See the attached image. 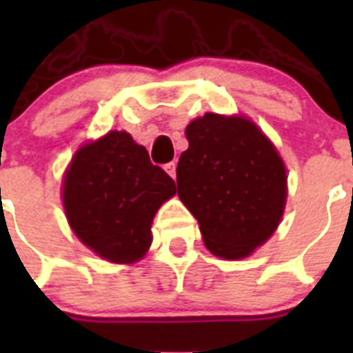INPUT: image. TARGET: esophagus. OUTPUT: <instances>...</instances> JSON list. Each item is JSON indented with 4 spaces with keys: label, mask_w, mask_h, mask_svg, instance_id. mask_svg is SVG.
<instances>
[{
    "label": "esophagus",
    "mask_w": 353,
    "mask_h": 353,
    "mask_svg": "<svg viewBox=\"0 0 353 353\" xmlns=\"http://www.w3.org/2000/svg\"><path fill=\"white\" fill-rule=\"evenodd\" d=\"M164 170H166V173L170 174L171 179H176V164H174V162H168L166 166H164Z\"/></svg>",
    "instance_id": "1"
}]
</instances>
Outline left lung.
Wrapping results in <instances>:
<instances>
[{
	"label": "left lung",
	"instance_id": "obj_1",
	"mask_svg": "<svg viewBox=\"0 0 353 353\" xmlns=\"http://www.w3.org/2000/svg\"><path fill=\"white\" fill-rule=\"evenodd\" d=\"M176 185L208 251L249 256L276 232L286 205V168L276 146L244 117L205 113L185 129Z\"/></svg>",
	"mask_w": 353,
	"mask_h": 353
}]
</instances>
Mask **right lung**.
<instances>
[{"mask_svg":"<svg viewBox=\"0 0 353 353\" xmlns=\"http://www.w3.org/2000/svg\"><path fill=\"white\" fill-rule=\"evenodd\" d=\"M176 194L173 179L150 162L125 130H111L77 150L63 176V207L72 232L111 263L141 260L152 221Z\"/></svg>","mask_w":353,"mask_h":353,"instance_id":"obj_1","label":"right lung"}]
</instances>
